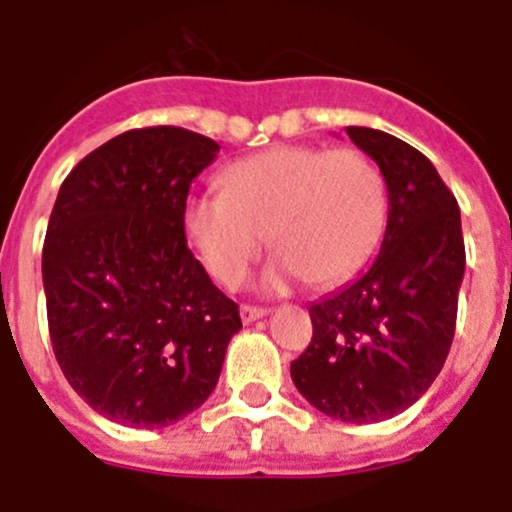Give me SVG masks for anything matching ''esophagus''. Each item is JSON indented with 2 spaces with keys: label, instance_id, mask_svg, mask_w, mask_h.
<instances>
[{
  "label": "esophagus",
  "instance_id": "1",
  "mask_svg": "<svg viewBox=\"0 0 512 512\" xmlns=\"http://www.w3.org/2000/svg\"><path fill=\"white\" fill-rule=\"evenodd\" d=\"M267 315V307H257V305H242L240 307V317L245 325H250V322L260 320V317Z\"/></svg>",
  "mask_w": 512,
  "mask_h": 512
}]
</instances>
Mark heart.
I'll use <instances>...</instances> for the list:
<instances>
[{"label": "heart", "instance_id": "obj_1", "mask_svg": "<svg viewBox=\"0 0 512 512\" xmlns=\"http://www.w3.org/2000/svg\"><path fill=\"white\" fill-rule=\"evenodd\" d=\"M222 192L187 197L182 230L207 275L240 285L267 242L275 247L262 290L305 277L330 287L360 270L388 220V187L357 150L280 145L232 162Z\"/></svg>", "mask_w": 512, "mask_h": 512}]
</instances>
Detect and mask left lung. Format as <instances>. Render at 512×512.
<instances>
[{
    "instance_id": "obj_1",
    "label": "left lung",
    "mask_w": 512,
    "mask_h": 512,
    "mask_svg": "<svg viewBox=\"0 0 512 512\" xmlns=\"http://www.w3.org/2000/svg\"><path fill=\"white\" fill-rule=\"evenodd\" d=\"M347 137L385 177L388 227L357 280L312 302V340L290 375L312 408L362 425L408 410L443 370L465 242L458 200L423 152L370 127Z\"/></svg>"
}]
</instances>
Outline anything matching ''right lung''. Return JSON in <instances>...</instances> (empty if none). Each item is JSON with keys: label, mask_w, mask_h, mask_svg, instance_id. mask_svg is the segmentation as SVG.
Returning <instances> with one entry per match:
<instances>
[{"label": "right lung", "mask_w": 512, "mask_h": 512, "mask_svg": "<svg viewBox=\"0 0 512 512\" xmlns=\"http://www.w3.org/2000/svg\"><path fill=\"white\" fill-rule=\"evenodd\" d=\"M217 152L182 127L130 130L59 187L42 250L54 357L119 425L167 428L200 408L242 327L182 230L192 180Z\"/></svg>", "instance_id": "1"}]
</instances>
